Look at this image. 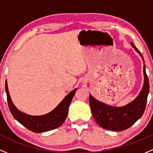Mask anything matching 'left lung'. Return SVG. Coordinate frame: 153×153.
I'll list each match as a JSON object with an SVG mask.
<instances>
[{"mask_svg": "<svg viewBox=\"0 0 153 153\" xmlns=\"http://www.w3.org/2000/svg\"><path fill=\"white\" fill-rule=\"evenodd\" d=\"M131 45L144 58L134 44ZM144 85L138 97L133 102L122 107H113L97 100L91 95L89 96V103L93 116L99 125L105 130L112 131H122L131 127L142 116L145 111L149 84L146 74V66L144 65Z\"/></svg>", "mask_w": 153, "mask_h": 153, "instance_id": "1", "label": "left lung"}]
</instances>
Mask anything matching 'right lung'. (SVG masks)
Segmentation results:
<instances>
[{
  "instance_id": "add662e5",
  "label": "right lung",
  "mask_w": 153,
  "mask_h": 153,
  "mask_svg": "<svg viewBox=\"0 0 153 153\" xmlns=\"http://www.w3.org/2000/svg\"><path fill=\"white\" fill-rule=\"evenodd\" d=\"M5 85L8 105L12 116L22 125L34 133L49 131L62 125L67 117L71 102L76 91V88H75L69 93L62 102L49 113L41 116H31L20 111L15 106L9 95L7 81H6Z\"/></svg>"
}]
</instances>
